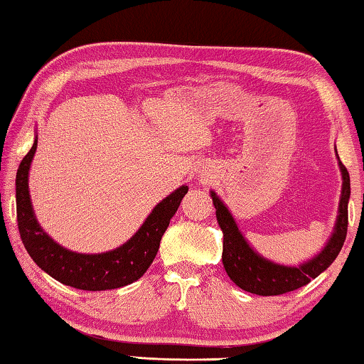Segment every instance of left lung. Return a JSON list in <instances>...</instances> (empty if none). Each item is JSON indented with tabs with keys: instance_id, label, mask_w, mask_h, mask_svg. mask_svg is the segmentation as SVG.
<instances>
[{
	"instance_id": "1",
	"label": "left lung",
	"mask_w": 364,
	"mask_h": 364,
	"mask_svg": "<svg viewBox=\"0 0 364 364\" xmlns=\"http://www.w3.org/2000/svg\"><path fill=\"white\" fill-rule=\"evenodd\" d=\"M340 171H342V196H340L338 215L331 240L327 241L319 255L311 261L298 267L280 265L259 256L252 247L247 245L245 236L236 227L232 213L227 209L220 198L210 191L212 203L215 205L217 222L223 232V267L241 290L255 293L261 296L284 295V293L298 290V288L309 284L317 275L324 272L336 257L347 238L348 227V199H350V175L342 161L338 160Z\"/></svg>"
}]
</instances>
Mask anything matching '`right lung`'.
Returning a JSON list of instances; mask_svg holds the SVG:
<instances>
[{
  "instance_id": "1",
  "label": "right lung",
  "mask_w": 364,
  "mask_h": 364,
  "mask_svg": "<svg viewBox=\"0 0 364 364\" xmlns=\"http://www.w3.org/2000/svg\"><path fill=\"white\" fill-rule=\"evenodd\" d=\"M36 149L37 137L16 175L17 225L33 262L61 284L87 291L113 290L141 279L157 256L161 236L188 193V186L178 188L155 205L137 233L123 246L102 255H80L55 243L37 222L28 194V168Z\"/></svg>"
}]
</instances>
